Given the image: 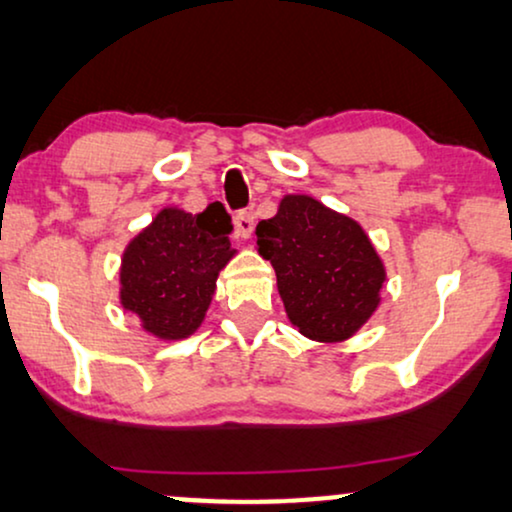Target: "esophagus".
<instances>
[{
  "instance_id": "esophagus-1",
  "label": "esophagus",
  "mask_w": 512,
  "mask_h": 512,
  "mask_svg": "<svg viewBox=\"0 0 512 512\" xmlns=\"http://www.w3.org/2000/svg\"><path fill=\"white\" fill-rule=\"evenodd\" d=\"M234 226H236V236L241 238H250L252 231H255V215L252 212H238L236 219H234Z\"/></svg>"
}]
</instances>
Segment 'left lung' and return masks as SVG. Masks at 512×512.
Listing matches in <instances>:
<instances>
[{
  "label": "left lung",
  "instance_id": "8db88e82",
  "mask_svg": "<svg viewBox=\"0 0 512 512\" xmlns=\"http://www.w3.org/2000/svg\"><path fill=\"white\" fill-rule=\"evenodd\" d=\"M255 234L288 319L304 338L342 342L378 309L385 267L359 222L312 196H283Z\"/></svg>",
  "mask_w": 512,
  "mask_h": 512
}]
</instances>
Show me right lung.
Instances as JSON below:
<instances>
[{
	"label": "right lung",
	"instance_id": "obj_1",
	"mask_svg": "<svg viewBox=\"0 0 512 512\" xmlns=\"http://www.w3.org/2000/svg\"><path fill=\"white\" fill-rule=\"evenodd\" d=\"M231 217L222 203L198 215L165 208L122 252L120 304L160 340L198 331L217 288L219 271L236 255Z\"/></svg>",
	"mask_w": 512,
	"mask_h": 512
}]
</instances>
